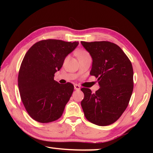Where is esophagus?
I'll use <instances>...</instances> for the list:
<instances>
[{
  "label": "esophagus",
  "instance_id": "1",
  "mask_svg": "<svg viewBox=\"0 0 153 153\" xmlns=\"http://www.w3.org/2000/svg\"><path fill=\"white\" fill-rule=\"evenodd\" d=\"M74 89L75 90H79L80 89V86H79V85L77 84H74Z\"/></svg>",
  "mask_w": 153,
  "mask_h": 153
}]
</instances>
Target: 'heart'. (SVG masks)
I'll return each mask as SVG.
<instances>
[{"instance_id": "b5f03b06", "label": "heart", "mask_w": 153, "mask_h": 153, "mask_svg": "<svg viewBox=\"0 0 153 153\" xmlns=\"http://www.w3.org/2000/svg\"><path fill=\"white\" fill-rule=\"evenodd\" d=\"M87 55H89V54L86 51H79L78 53H77V56H78V58L82 57V56H87Z\"/></svg>"}]
</instances>
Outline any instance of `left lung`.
<instances>
[{
    "label": "left lung",
    "mask_w": 153,
    "mask_h": 153,
    "mask_svg": "<svg viewBox=\"0 0 153 153\" xmlns=\"http://www.w3.org/2000/svg\"><path fill=\"white\" fill-rule=\"evenodd\" d=\"M92 58L90 74L98 78L95 93L82 88L81 105L88 120L95 125L108 126L121 117L129 104L134 88L133 67L120 46L108 41L81 42Z\"/></svg>",
    "instance_id": "1"
}]
</instances>
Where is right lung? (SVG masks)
Returning <instances> with one entry per match:
<instances>
[{
    "instance_id": "add662e5",
    "label": "right lung",
    "mask_w": 153,
    "mask_h": 153,
    "mask_svg": "<svg viewBox=\"0 0 153 153\" xmlns=\"http://www.w3.org/2000/svg\"><path fill=\"white\" fill-rule=\"evenodd\" d=\"M78 42L48 39L35 43L25 54L18 75L20 97L33 120L49 123L61 117L74 86L54 79L66 56Z\"/></svg>"
}]
</instances>
